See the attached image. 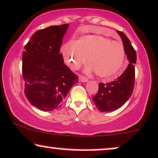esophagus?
Segmentation results:
<instances>
[{"label":"esophagus","mask_w":158,"mask_h":158,"mask_svg":"<svg viewBox=\"0 0 158 158\" xmlns=\"http://www.w3.org/2000/svg\"><path fill=\"white\" fill-rule=\"evenodd\" d=\"M79 81H81V82H87L88 79H87V78L82 77V76H79Z\"/></svg>","instance_id":"esophagus-1"}]
</instances>
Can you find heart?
Listing matches in <instances>:
<instances>
[{
    "label": "heart",
    "instance_id": "1",
    "mask_svg": "<svg viewBox=\"0 0 158 158\" xmlns=\"http://www.w3.org/2000/svg\"><path fill=\"white\" fill-rule=\"evenodd\" d=\"M61 52L66 63L73 70L79 69L87 57L89 64L84 72L90 74L96 71L100 77L116 73L125 59L122 43L99 35L83 36L76 42H68L62 46Z\"/></svg>",
    "mask_w": 158,
    "mask_h": 158
}]
</instances>
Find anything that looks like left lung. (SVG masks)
<instances>
[{"instance_id": "8db88e82", "label": "left lung", "mask_w": 158, "mask_h": 158, "mask_svg": "<svg viewBox=\"0 0 158 158\" xmlns=\"http://www.w3.org/2000/svg\"><path fill=\"white\" fill-rule=\"evenodd\" d=\"M117 32L122 40L129 64L118 79L106 85L98 84L97 94L92 98L98 110L103 113L113 111L121 107L130 98L134 88L135 64L137 60L135 50L125 34L120 31Z\"/></svg>"}]
</instances>
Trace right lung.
<instances>
[{
	"mask_svg": "<svg viewBox=\"0 0 158 158\" xmlns=\"http://www.w3.org/2000/svg\"><path fill=\"white\" fill-rule=\"evenodd\" d=\"M68 26H51L36 31L23 52L25 94L32 105L43 111L58 109L78 81L60 53Z\"/></svg>",
	"mask_w": 158,
	"mask_h": 158,
	"instance_id": "right-lung-1",
	"label": "right lung"
}]
</instances>
